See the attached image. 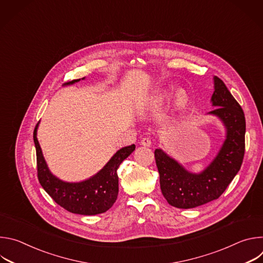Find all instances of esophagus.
<instances>
[{
	"instance_id": "1",
	"label": "esophagus",
	"mask_w": 263,
	"mask_h": 263,
	"mask_svg": "<svg viewBox=\"0 0 263 263\" xmlns=\"http://www.w3.org/2000/svg\"><path fill=\"white\" fill-rule=\"evenodd\" d=\"M140 144H141V145H143V146H149V145L152 144V140H151V138L144 137V138H142V139H141Z\"/></svg>"
}]
</instances>
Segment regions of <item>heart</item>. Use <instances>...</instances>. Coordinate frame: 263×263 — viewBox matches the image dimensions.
<instances>
[{"label": "heart", "instance_id": "1", "mask_svg": "<svg viewBox=\"0 0 263 263\" xmlns=\"http://www.w3.org/2000/svg\"><path fill=\"white\" fill-rule=\"evenodd\" d=\"M166 97H168V93L164 92V93H163V98H166ZM177 98H178L179 101H182V102H185V101L187 100V96H186V93H185L184 91H179Z\"/></svg>", "mask_w": 263, "mask_h": 263}]
</instances>
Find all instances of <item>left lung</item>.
I'll return each instance as SVG.
<instances>
[{
	"label": "left lung",
	"instance_id": "obj_1",
	"mask_svg": "<svg viewBox=\"0 0 263 263\" xmlns=\"http://www.w3.org/2000/svg\"><path fill=\"white\" fill-rule=\"evenodd\" d=\"M211 97L215 108L208 115L216 117L226 130V137L210 164L201 173L187 171L163 149H155V160L160 177V189L167 203L174 207L190 209L216 200L240 170L245 155V114L216 76Z\"/></svg>",
	"mask_w": 263,
	"mask_h": 263
}]
</instances>
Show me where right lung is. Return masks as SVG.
<instances>
[{"instance_id": "1", "label": "right lung", "mask_w": 263, "mask_h": 263, "mask_svg": "<svg viewBox=\"0 0 263 263\" xmlns=\"http://www.w3.org/2000/svg\"><path fill=\"white\" fill-rule=\"evenodd\" d=\"M85 78H82L84 80ZM81 79L72 80L64 85H72ZM36 125L33 139L36 147L37 175L43 189L48 195L65 210L81 214L96 215L106 212L118 199L120 164L135 149V145L124 146L110 158V160L92 177L80 182H66L53 175L43 155L42 147L37 140Z\"/></svg>"}]
</instances>
